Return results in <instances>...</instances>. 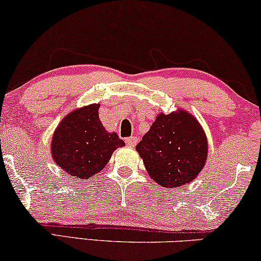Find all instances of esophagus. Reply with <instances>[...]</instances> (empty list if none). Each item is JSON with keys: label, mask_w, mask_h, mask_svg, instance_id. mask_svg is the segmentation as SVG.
Wrapping results in <instances>:
<instances>
[{"label": "esophagus", "mask_w": 261, "mask_h": 261, "mask_svg": "<svg viewBox=\"0 0 261 261\" xmlns=\"http://www.w3.org/2000/svg\"><path fill=\"white\" fill-rule=\"evenodd\" d=\"M137 142H138L137 137H129V138L126 139V144L128 146H130V147H133V146L137 145Z\"/></svg>", "instance_id": "1"}]
</instances>
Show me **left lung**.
<instances>
[{"mask_svg": "<svg viewBox=\"0 0 261 261\" xmlns=\"http://www.w3.org/2000/svg\"><path fill=\"white\" fill-rule=\"evenodd\" d=\"M149 177L164 188L189 184L208 155V140L196 117L185 110L159 114L137 145Z\"/></svg>", "mask_w": 261, "mask_h": 261, "instance_id": "8db88e82", "label": "left lung"}]
</instances>
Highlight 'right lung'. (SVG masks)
<instances>
[{
  "label": "right lung",
  "instance_id": "obj_1",
  "mask_svg": "<svg viewBox=\"0 0 261 261\" xmlns=\"http://www.w3.org/2000/svg\"><path fill=\"white\" fill-rule=\"evenodd\" d=\"M99 105L76 109L55 130L52 158L71 177L88 179L103 170L113 152L123 147L122 139L105 129L98 117Z\"/></svg>",
  "mask_w": 261,
  "mask_h": 261
}]
</instances>
